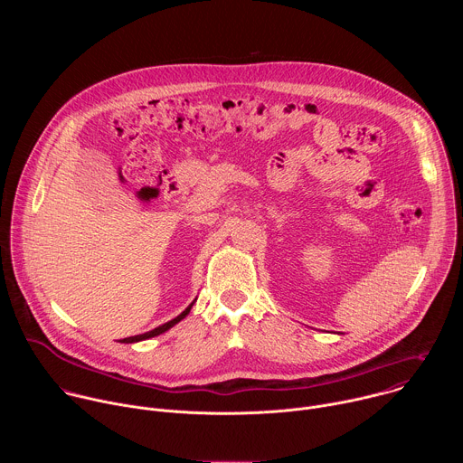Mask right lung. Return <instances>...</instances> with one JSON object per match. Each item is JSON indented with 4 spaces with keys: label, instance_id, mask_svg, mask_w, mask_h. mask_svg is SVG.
<instances>
[{
    "label": "right lung",
    "instance_id": "obj_1",
    "mask_svg": "<svg viewBox=\"0 0 463 463\" xmlns=\"http://www.w3.org/2000/svg\"><path fill=\"white\" fill-rule=\"evenodd\" d=\"M192 306H194V302L183 311V313H179L175 318H172V320H168L166 324H163V326H159V327H154L152 332H146V334H141V335H134V337H126V339H122L120 343H126V345H129V343H139V341H145V339H150V337H156V335H161V334H165L166 329H170L172 326H175L179 320H183L188 313H190V309H192Z\"/></svg>",
    "mask_w": 463,
    "mask_h": 463
}]
</instances>
